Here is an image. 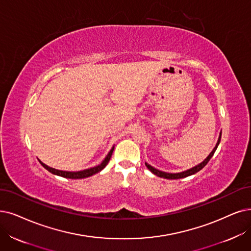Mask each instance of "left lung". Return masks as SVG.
<instances>
[{
    "label": "left lung",
    "instance_id": "obj_1",
    "mask_svg": "<svg viewBox=\"0 0 251 251\" xmlns=\"http://www.w3.org/2000/svg\"><path fill=\"white\" fill-rule=\"evenodd\" d=\"M220 138H222V133H220V135H219V139H218V142H217L216 146L214 147V149L212 150L211 153H210V154L208 155V157L204 160V162L201 163L200 165H198V166H196V167H194V168H192V169L187 170V171H184V172H181V173L172 174V173H166V172L159 171V170L154 169L153 167H151V166L148 165V164H145V165H146V167L148 168L149 171H151L154 175H156V176H158V177H162V178H166V179H180V178H184V177L190 176V175L196 174L197 172H199L200 170H202V169L208 164L210 158H211V157L213 156V154H214V152H215V150H216V148H217V146H218V144H219V142H220Z\"/></svg>",
    "mask_w": 251,
    "mask_h": 251
}]
</instances>
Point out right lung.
<instances>
[{"label": "right lung", "instance_id": "add662e5", "mask_svg": "<svg viewBox=\"0 0 251 251\" xmlns=\"http://www.w3.org/2000/svg\"><path fill=\"white\" fill-rule=\"evenodd\" d=\"M113 149L114 147L110 150V152L108 153V155L105 157V159L102 162L101 165H99L97 167H94V168H91V169H86V170H83V171H79V172H68V171H59V170H56V169H53V168H50L48 166H46L45 164H43L42 162H40V164H41L47 171H49L50 173H52L54 175H58V176H62V177H65V178H70V179H81V178H86V177H89L92 176L98 172L101 171V170H103L107 164L109 163L110 158H111V155H112V152H113Z\"/></svg>", "mask_w": 251, "mask_h": 251}]
</instances>
